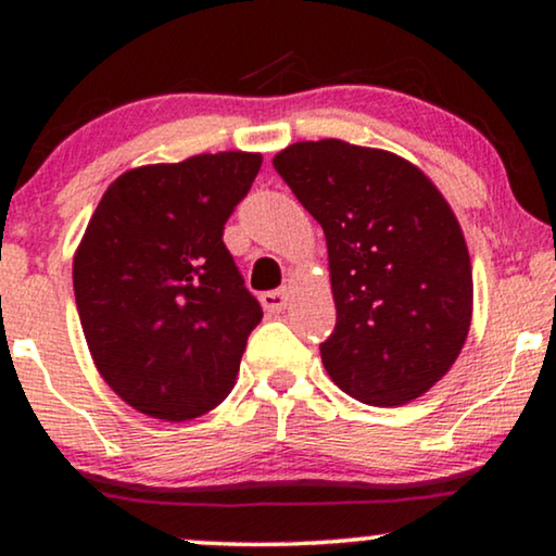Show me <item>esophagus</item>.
<instances>
[{
    "mask_svg": "<svg viewBox=\"0 0 556 556\" xmlns=\"http://www.w3.org/2000/svg\"><path fill=\"white\" fill-rule=\"evenodd\" d=\"M261 301L268 314H280V311H286L288 301H291V293H288L286 288L283 291H268V293H263Z\"/></svg>",
    "mask_w": 556,
    "mask_h": 556,
    "instance_id": "esophagus-1",
    "label": "esophagus"
}]
</instances>
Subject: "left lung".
<instances>
[{"label":"left lung","mask_w":556,"mask_h":556,"mask_svg":"<svg viewBox=\"0 0 556 556\" xmlns=\"http://www.w3.org/2000/svg\"><path fill=\"white\" fill-rule=\"evenodd\" d=\"M273 166L329 248L337 329L329 377L364 405L422 397L458 359L473 318V273L451 204L392 151L341 139L299 141Z\"/></svg>","instance_id":"8db88e82"}]
</instances>
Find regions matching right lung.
I'll use <instances>...</instances> for the list:
<instances>
[{
    "instance_id": "add662e5",
    "label": "right lung",
    "mask_w": 556,
    "mask_h": 556,
    "mask_svg": "<svg viewBox=\"0 0 556 556\" xmlns=\"http://www.w3.org/2000/svg\"><path fill=\"white\" fill-rule=\"evenodd\" d=\"M263 156L197 154L147 164L105 189L73 257L90 356L126 405L185 422L235 387L263 311L223 242Z\"/></svg>"
}]
</instances>
